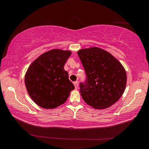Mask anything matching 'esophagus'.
Here are the masks:
<instances>
[{
    "instance_id": "obj_1",
    "label": "esophagus",
    "mask_w": 149,
    "mask_h": 149,
    "mask_svg": "<svg viewBox=\"0 0 149 149\" xmlns=\"http://www.w3.org/2000/svg\"><path fill=\"white\" fill-rule=\"evenodd\" d=\"M74 86H75V89H78V87H79V85H78V83H77V81H75V82H74Z\"/></svg>"
}]
</instances>
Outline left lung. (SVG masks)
Segmentation results:
<instances>
[{
    "label": "left lung",
    "mask_w": 149,
    "mask_h": 149,
    "mask_svg": "<svg viewBox=\"0 0 149 149\" xmlns=\"http://www.w3.org/2000/svg\"><path fill=\"white\" fill-rule=\"evenodd\" d=\"M77 54L87 75L85 84H80L83 99L95 109L111 107L125 91L124 68L114 56L99 47L80 49Z\"/></svg>",
    "instance_id": "8db88e82"
}]
</instances>
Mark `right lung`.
I'll use <instances>...</instances> for the list:
<instances>
[{
    "instance_id": "1",
    "label": "right lung",
    "mask_w": 149,
    "mask_h": 149,
    "mask_svg": "<svg viewBox=\"0 0 149 149\" xmlns=\"http://www.w3.org/2000/svg\"><path fill=\"white\" fill-rule=\"evenodd\" d=\"M70 50L52 49L33 62L25 75V85L30 97L46 109H53L66 101L74 85L64 70Z\"/></svg>"
}]
</instances>
